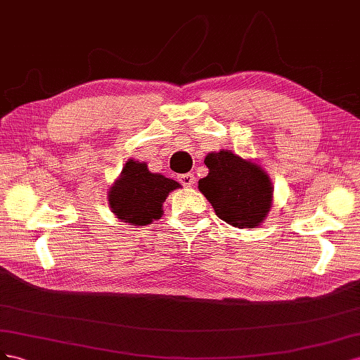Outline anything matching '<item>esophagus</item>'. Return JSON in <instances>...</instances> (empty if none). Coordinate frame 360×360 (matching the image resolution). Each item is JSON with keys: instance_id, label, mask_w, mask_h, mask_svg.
Masks as SVG:
<instances>
[{"instance_id": "esophagus-1", "label": "esophagus", "mask_w": 360, "mask_h": 360, "mask_svg": "<svg viewBox=\"0 0 360 360\" xmlns=\"http://www.w3.org/2000/svg\"><path fill=\"white\" fill-rule=\"evenodd\" d=\"M178 179H179V182L182 184L184 187H193L194 186V181H196V178H194V173L179 174Z\"/></svg>"}]
</instances>
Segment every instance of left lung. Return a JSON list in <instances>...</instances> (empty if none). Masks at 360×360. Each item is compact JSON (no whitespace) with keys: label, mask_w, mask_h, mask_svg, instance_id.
<instances>
[{"label":"left lung","mask_w":360,"mask_h":360,"mask_svg":"<svg viewBox=\"0 0 360 360\" xmlns=\"http://www.w3.org/2000/svg\"><path fill=\"white\" fill-rule=\"evenodd\" d=\"M205 164L210 173L199 181V190L217 217L241 229L259 226L273 202V187L264 169L224 149L208 153Z\"/></svg>","instance_id":"8db88e82"}]
</instances>
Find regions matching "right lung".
Listing matches in <instances>:
<instances>
[{
	"label": "right lung",
	"mask_w": 360,
	"mask_h": 360,
	"mask_svg": "<svg viewBox=\"0 0 360 360\" xmlns=\"http://www.w3.org/2000/svg\"><path fill=\"white\" fill-rule=\"evenodd\" d=\"M179 182L149 172L146 162L129 160L108 191L111 211L122 221L145 226L162 215V203Z\"/></svg>",
	"instance_id": "obj_1"
}]
</instances>
